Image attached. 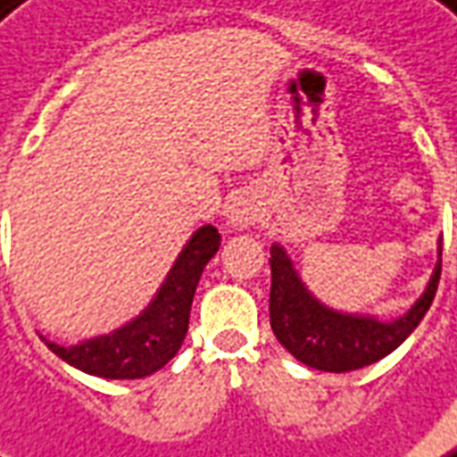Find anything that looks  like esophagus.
<instances>
[{
    "mask_svg": "<svg viewBox=\"0 0 457 457\" xmlns=\"http://www.w3.org/2000/svg\"><path fill=\"white\" fill-rule=\"evenodd\" d=\"M256 219H259V209H256V204L251 198H236L231 209H228V223L234 228H246Z\"/></svg>",
    "mask_w": 457,
    "mask_h": 457,
    "instance_id": "obj_1",
    "label": "esophagus"
}]
</instances>
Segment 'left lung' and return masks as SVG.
<instances>
[{"label":"left lung","instance_id":"left-lung-1","mask_svg":"<svg viewBox=\"0 0 457 457\" xmlns=\"http://www.w3.org/2000/svg\"><path fill=\"white\" fill-rule=\"evenodd\" d=\"M269 263L270 328L283 348L301 363L328 373L358 370L393 353L423 320L440 281L438 261L426 294L415 301V306L401 319L380 323L368 316L336 313L319 303L301 283L281 246H270Z\"/></svg>","mask_w":457,"mask_h":457}]
</instances>
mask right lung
<instances>
[{
  "mask_svg": "<svg viewBox=\"0 0 457 457\" xmlns=\"http://www.w3.org/2000/svg\"><path fill=\"white\" fill-rule=\"evenodd\" d=\"M221 246V236L213 226H204L191 236L174 269L169 270L159 295L137 320L109 336H99L79 345L49 343L69 366L99 378H144L163 368L181 348L188 330L191 301L196 294L204 266Z\"/></svg>",
  "mask_w": 457,
  "mask_h": 457,
  "instance_id": "add662e5",
  "label": "right lung"
}]
</instances>
